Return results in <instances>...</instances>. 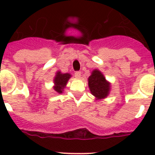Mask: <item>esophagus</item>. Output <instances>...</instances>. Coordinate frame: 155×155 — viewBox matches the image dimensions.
I'll use <instances>...</instances> for the list:
<instances>
[{"label": "esophagus", "instance_id": "1", "mask_svg": "<svg viewBox=\"0 0 155 155\" xmlns=\"http://www.w3.org/2000/svg\"><path fill=\"white\" fill-rule=\"evenodd\" d=\"M75 76L76 78H80V76H81V72L80 71H75Z\"/></svg>", "mask_w": 155, "mask_h": 155}]
</instances>
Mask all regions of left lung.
<instances>
[{
	"label": "left lung",
	"instance_id": "1",
	"mask_svg": "<svg viewBox=\"0 0 155 155\" xmlns=\"http://www.w3.org/2000/svg\"><path fill=\"white\" fill-rule=\"evenodd\" d=\"M88 86L92 94L97 99H102L108 96L110 85L105 80L102 73L98 70H94L88 78Z\"/></svg>",
	"mask_w": 155,
	"mask_h": 155
}]
</instances>
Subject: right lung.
I'll list each match as a JSON object with an SVG mask.
<instances>
[{"label": "right lung", "mask_w": 155, "mask_h": 155, "mask_svg": "<svg viewBox=\"0 0 155 155\" xmlns=\"http://www.w3.org/2000/svg\"><path fill=\"white\" fill-rule=\"evenodd\" d=\"M71 75L68 73H65V74H62L60 71H58L56 73L55 77L54 80V89L58 93H62L63 88L67 84L68 80L70 79Z\"/></svg>", "instance_id": "obj_1"}]
</instances>
